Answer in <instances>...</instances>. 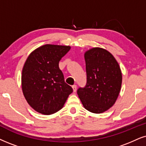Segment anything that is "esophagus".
<instances>
[{"mask_svg":"<svg viewBox=\"0 0 146 146\" xmlns=\"http://www.w3.org/2000/svg\"><path fill=\"white\" fill-rule=\"evenodd\" d=\"M72 88H73V92H76V90H77V86H76V85H73V86H72Z\"/></svg>","mask_w":146,"mask_h":146,"instance_id":"34e87169","label":"esophagus"}]
</instances>
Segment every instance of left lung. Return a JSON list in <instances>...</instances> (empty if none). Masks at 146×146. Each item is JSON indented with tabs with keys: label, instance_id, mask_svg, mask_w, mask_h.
<instances>
[{
	"label": "left lung",
	"instance_id": "obj_1",
	"mask_svg": "<svg viewBox=\"0 0 146 146\" xmlns=\"http://www.w3.org/2000/svg\"><path fill=\"white\" fill-rule=\"evenodd\" d=\"M87 83L77 90L83 106L96 114L108 110L115 103L121 91L122 73L117 60L102 48H92L84 54Z\"/></svg>",
	"mask_w": 146,
	"mask_h": 146
}]
</instances>
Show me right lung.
Listing matches in <instances>:
<instances>
[{"label":"right lung","mask_w":146,"mask_h":146,"mask_svg":"<svg viewBox=\"0 0 146 146\" xmlns=\"http://www.w3.org/2000/svg\"><path fill=\"white\" fill-rule=\"evenodd\" d=\"M69 46L45 44L31 52L22 69L21 88L33 109L49 115L61 109L73 89L64 82L58 63Z\"/></svg>","instance_id":"right-lung-1"}]
</instances>
